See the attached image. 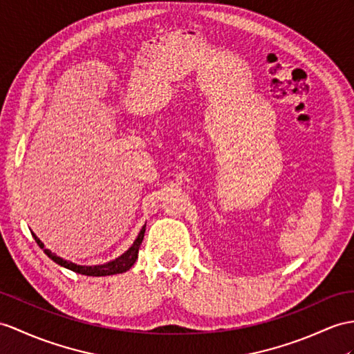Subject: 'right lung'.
Segmentation results:
<instances>
[{"mask_svg": "<svg viewBox=\"0 0 354 354\" xmlns=\"http://www.w3.org/2000/svg\"><path fill=\"white\" fill-rule=\"evenodd\" d=\"M144 232H145V225L141 228L140 234H138L136 239H135V242L132 243V246L129 248L124 254L117 257L115 260L103 263V264H96V266H81V264H75L72 261H67V260H64V258L58 257L57 254L50 252L49 249H45V245H43L41 240L36 234H34V232H31V234H32L34 240L37 242V245L43 249V252H45L50 258V260L55 261L57 264H59L62 267H66V269L72 270L75 273L85 274V277H109V274L124 273L135 264L136 258H138V251H140V246H141L142 239H144Z\"/></svg>", "mask_w": 354, "mask_h": 354, "instance_id": "right-lung-1", "label": "right lung"}]
</instances>
